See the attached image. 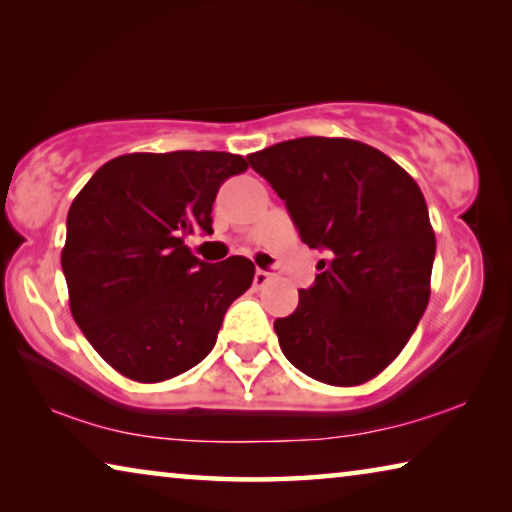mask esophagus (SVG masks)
I'll list each match as a JSON object with an SVG mask.
<instances>
[{"label": "esophagus", "mask_w": 512, "mask_h": 512, "mask_svg": "<svg viewBox=\"0 0 512 512\" xmlns=\"http://www.w3.org/2000/svg\"><path fill=\"white\" fill-rule=\"evenodd\" d=\"M275 278V275L271 273V271H264V269H257L255 271V278H253V285L257 287V289H262V287H266L269 285V282Z\"/></svg>", "instance_id": "34e87169"}]
</instances>
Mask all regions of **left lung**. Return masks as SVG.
Instances as JSON below:
<instances>
[{
	"label": "left lung",
	"instance_id": "obj_1",
	"mask_svg": "<svg viewBox=\"0 0 512 512\" xmlns=\"http://www.w3.org/2000/svg\"><path fill=\"white\" fill-rule=\"evenodd\" d=\"M285 200L303 243L326 250L294 314L273 323L285 358L337 387L376 378L408 344L431 298L435 232L424 193L376 148L282 141L248 154Z\"/></svg>",
	"mask_w": 512,
	"mask_h": 512
}]
</instances>
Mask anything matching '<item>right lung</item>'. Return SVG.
<instances>
[{
  "mask_svg": "<svg viewBox=\"0 0 512 512\" xmlns=\"http://www.w3.org/2000/svg\"><path fill=\"white\" fill-rule=\"evenodd\" d=\"M246 168L230 152L123 154L72 200L61 250L72 319L125 378L161 383L196 367L253 285L250 259L209 264L184 246L193 232H214L216 193Z\"/></svg>",
  "mask_w": 512,
  "mask_h": 512,
  "instance_id": "1",
  "label": "right lung"
}]
</instances>
